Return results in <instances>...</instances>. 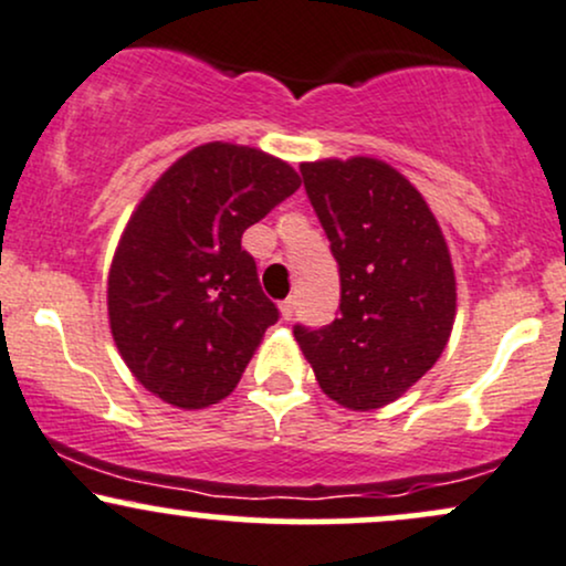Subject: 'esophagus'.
Wrapping results in <instances>:
<instances>
[{
    "label": "esophagus",
    "mask_w": 566,
    "mask_h": 566,
    "mask_svg": "<svg viewBox=\"0 0 566 566\" xmlns=\"http://www.w3.org/2000/svg\"><path fill=\"white\" fill-rule=\"evenodd\" d=\"M279 314H282L284 322H290L292 314H295V301H292V297H287V301L279 303Z\"/></svg>",
    "instance_id": "34e87169"
}]
</instances>
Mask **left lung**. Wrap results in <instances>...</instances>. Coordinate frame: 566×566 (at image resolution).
I'll list each match as a JSON object with an SVG mask.
<instances>
[{"instance_id":"left-lung-1","label":"left lung","mask_w":566,"mask_h":566,"mask_svg":"<svg viewBox=\"0 0 566 566\" xmlns=\"http://www.w3.org/2000/svg\"><path fill=\"white\" fill-rule=\"evenodd\" d=\"M301 175L340 271V316L295 324V340L329 399L369 412L423 378L450 340V250L418 188L386 161H303Z\"/></svg>"}]
</instances>
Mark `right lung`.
Returning <instances> with one entry per match:
<instances>
[{"mask_svg":"<svg viewBox=\"0 0 566 566\" xmlns=\"http://www.w3.org/2000/svg\"><path fill=\"white\" fill-rule=\"evenodd\" d=\"M297 188L287 161L216 140L135 207L108 271V322L129 373L161 401L201 409L237 388L279 319L242 233Z\"/></svg>","mask_w":566,"mask_h":566,"instance_id":"right-lung-1","label":"right lung"}]
</instances>
